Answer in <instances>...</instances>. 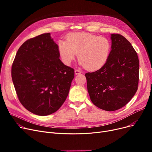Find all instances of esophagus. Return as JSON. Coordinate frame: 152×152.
I'll return each instance as SVG.
<instances>
[{"label":"esophagus","mask_w":152,"mask_h":152,"mask_svg":"<svg viewBox=\"0 0 152 152\" xmlns=\"http://www.w3.org/2000/svg\"><path fill=\"white\" fill-rule=\"evenodd\" d=\"M81 73H82V72H81V71L77 70V69H76V70L75 71V75H79V74H81Z\"/></svg>","instance_id":"34e87169"}]
</instances>
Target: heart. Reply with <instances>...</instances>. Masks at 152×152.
Masks as SVG:
<instances>
[{"label":"heart","mask_w":152,"mask_h":152,"mask_svg":"<svg viewBox=\"0 0 152 152\" xmlns=\"http://www.w3.org/2000/svg\"><path fill=\"white\" fill-rule=\"evenodd\" d=\"M111 47L107 37L88 33H71L67 36L66 41L60 40L58 42V53L65 65H69L77 53L79 65L92 71L105 65Z\"/></svg>","instance_id":"b5f03b06"}]
</instances>
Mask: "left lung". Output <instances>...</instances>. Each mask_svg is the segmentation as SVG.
<instances>
[{
  "mask_svg": "<svg viewBox=\"0 0 152 152\" xmlns=\"http://www.w3.org/2000/svg\"><path fill=\"white\" fill-rule=\"evenodd\" d=\"M111 50L101 69L85 74L91 100L98 108L113 111L125 106L137 91L139 61L131 44L111 34Z\"/></svg>",
  "mask_w": 152,
  "mask_h": 152,
  "instance_id": "8db88e82",
  "label": "left lung"
}]
</instances>
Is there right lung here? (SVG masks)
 Segmentation results:
<instances>
[{
    "instance_id": "right-lung-1",
    "label": "right lung",
    "mask_w": 152,
    "mask_h": 152,
    "mask_svg": "<svg viewBox=\"0 0 152 152\" xmlns=\"http://www.w3.org/2000/svg\"><path fill=\"white\" fill-rule=\"evenodd\" d=\"M58 45L45 33L28 39L19 48L12 66L18 99L30 112L47 116L65 102L75 70L60 60Z\"/></svg>"
}]
</instances>
